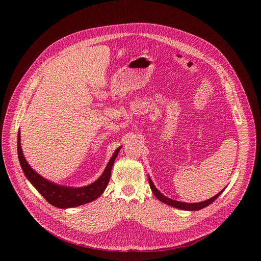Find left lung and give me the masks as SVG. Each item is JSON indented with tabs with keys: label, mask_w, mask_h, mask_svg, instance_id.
Here are the masks:
<instances>
[{
	"label": "left lung",
	"mask_w": 261,
	"mask_h": 261,
	"mask_svg": "<svg viewBox=\"0 0 261 261\" xmlns=\"http://www.w3.org/2000/svg\"><path fill=\"white\" fill-rule=\"evenodd\" d=\"M148 181H149V185H150V188H151L153 195L163 203H165L167 205H170V206L172 207H175V208H180V210H183V211H199V210H202L204 207L208 206L210 204H212L219 196H220L222 194V191L224 190H221L220 193L217 194L216 196H214L213 198L206 200V201H203V202H199V203H184V202H180V201H175V200H172V199H169L167 197H165L164 195H162L160 193V190L154 186V184L152 183L151 179H150V176H148Z\"/></svg>",
	"instance_id": "8db88e82"
}]
</instances>
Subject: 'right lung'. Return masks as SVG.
<instances>
[{
	"instance_id": "1",
	"label": "right lung",
	"mask_w": 261,
	"mask_h": 261,
	"mask_svg": "<svg viewBox=\"0 0 261 261\" xmlns=\"http://www.w3.org/2000/svg\"><path fill=\"white\" fill-rule=\"evenodd\" d=\"M120 148L121 147H118L115 150L111 160L109 161L105 171L94 183L84 187H68L53 183L44 179L43 176L38 174L30 166V164L27 163L22 152L20 130L18 133V156L25 176L49 204L59 208L76 207L79 206V205L92 202L95 199L100 197L106 187L108 186L110 177H111L112 166L116 156L118 155Z\"/></svg>"
}]
</instances>
